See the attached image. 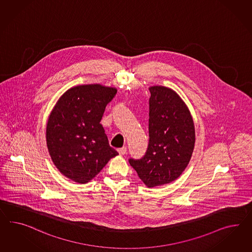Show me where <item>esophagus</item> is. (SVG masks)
Wrapping results in <instances>:
<instances>
[{
  "instance_id": "obj_1",
  "label": "esophagus",
  "mask_w": 252,
  "mask_h": 252,
  "mask_svg": "<svg viewBox=\"0 0 252 252\" xmlns=\"http://www.w3.org/2000/svg\"><path fill=\"white\" fill-rule=\"evenodd\" d=\"M117 151H118V153H119L120 155H125V154L126 153V151H127V149H126V147H123V148L118 149Z\"/></svg>"
}]
</instances>
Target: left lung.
Listing matches in <instances>:
<instances>
[{"mask_svg": "<svg viewBox=\"0 0 252 252\" xmlns=\"http://www.w3.org/2000/svg\"><path fill=\"white\" fill-rule=\"evenodd\" d=\"M149 145L140 158L130 165L148 187L170 184L190 161L194 148V125L190 111L171 89L150 87Z\"/></svg>", "mask_w": 252, "mask_h": 252, "instance_id": "1", "label": "left lung"}]
</instances>
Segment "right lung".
I'll return each instance as SVG.
<instances>
[{"mask_svg": "<svg viewBox=\"0 0 252 252\" xmlns=\"http://www.w3.org/2000/svg\"><path fill=\"white\" fill-rule=\"evenodd\" d=\"M116 94V89L100 84L77 86L61 97L49 116V155L62 174L76 183H88L118 155L100 124Z\"/></svg>", "mask_w": 252, "mask_h": 252, "instance_id": "right-lung-1", "label": "right lung"}]
</instances>
